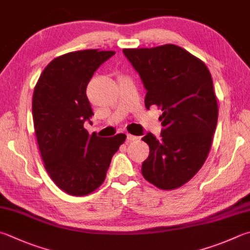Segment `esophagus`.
<instances>
[{
  "mask_svg": "<svg viewBox=\"0 0 250 250\" xmlns=\"http://www.w3.org/2000/svg\"><path fill=\"white\" fill-rule=\"evenodd\" d=\"M137 139H139V137H137V136L127 134V140H128V141H134V140H137Z\"/></svg>",
  "mask_w": 250,
  "mask_h": 250,
  "instance_id": "1",
  "label": "esophagus"
}]
</instances>
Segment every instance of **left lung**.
Instances as JSON below:
<instances>
[{
	"instance_id": "obj_1",
	"label": "left lung",
	"mask_w": 250,
	"mask_h": 250,
	"mask_svg": "<svg viewBox=\"0 0 250 250\" xmlns=\"http://www.w3.org/2000/svg\"><path fill=\"white\" fill-rule=\"evenodd\" d=\"M147 90L145 105H157L163 130L149 145L141 173L164 190L175 189L195 176L208 157L218 123V102L212 77L201 60L175 44L124 49Z\"/></svg>"
}]
</instances>
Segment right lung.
I'll use <instances>...</instances> for the list:
<instances>
[{"mask_svg": "<svg viewBox=\"0 0 250 250\" xmlns=\"http://www.w3.org/2000/svg\"><path fill=\"white\" fill-rule=\"evenodd\" d=\"M114 51L69 52L55 58L40 75L32 97V117L44 167L56 186L86 196L104 182L113 154L125 134L89 135L84 121L93 115L86 88L93 73Z\"/></svg>", "mask_w": 250, "mask_h": 250, "instance_id": "add662e5", "label": "right lung"}]
</instances>
